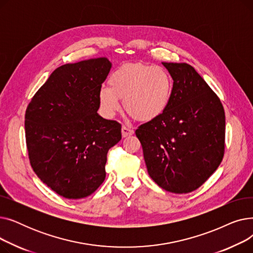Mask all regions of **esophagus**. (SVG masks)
Segmentation results:
<instances>
[{"instance_id": "1", "label": "esophagus", "mask_w": 253, "mask_h": 253, "mask_svg": "<svg viewBox=\"0 0 253 253\" xmlns=\"http://www.w3.org/2000/svg\"><path fill=\"white\" fill-rule=\"evenodd\" d=\"M133 133H134V131L132 130V129H130V128L126 127V126H123V127H122V136H123V137L130 136V135H132Z\"/></svg>"}]
</instances>
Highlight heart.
Listing matches in <instances>:
<instances>
[{
    "label": "heart",
    "instance_id": "1",
    "mask_svg": "<svg viewBox=\"0 0 253 253\" xmlns=\"http://www.w3.org/2000/svg\"><path fill=\"white\" fill-rule=\"evenodd\" d=\"M172 94V79L161 65L124 64L109 78V87L98 91L101 115L112 119L121 108L139 122H151L168 108Z\"/></svg>",
    "mask_w": 253,
    "mask_h": 253
}]
</instances>
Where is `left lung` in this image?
Returning <instances> with one entry per match:
<instances>
[{"label": "left lung", "instance_id": "obj_1", "mask_svg": "<svg viewBox=\"0 0 253 253\" xmlns=\"http://www.w3.org/2000/svg\"><path fill=\"white\" fill-rule=\"evenodd\" d=\"M162 63L173 80L169 105L135 134L153 180L167 192L187 194L201 187L222 161L224 111L192 65Z\"/></svg>", "mask_w": 253, "mask_h": 253}]
</instances>
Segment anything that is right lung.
<instances>
[{
  "label": "right lung",
  "instance_id": "1",
  "mask_svg": "<svg viewBox=\"0 0 253 253\" xmlns=\"http://www.w3.org/2000/svg\"><path fill=\"white\" fill-rule=\"evenodd\" d=\"M111 69L106 57L63 64L26 109L31 165L64 198H85L98 189L105 178L106 155L122 138L121 125L97 114L98 91Z\"/></svg>",
  "mask_w": 253,
  "mask_h": 253
}]
</instances>
